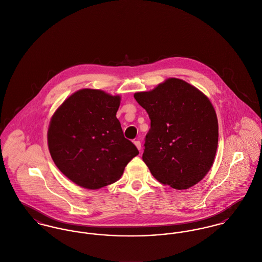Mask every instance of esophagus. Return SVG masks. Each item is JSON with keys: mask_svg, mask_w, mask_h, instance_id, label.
<instances>
[{"mask_svg": "<svg viewBox=\"0 0 262 262\" xmlns=\"http://www.w3.org/2000/svg\"><path fill=\"white\" fill-rule=\"evenodd\" d=\"M134 144H135V146L138 148V150H141V142L140 141H134Z\"/></svg>", "mask_w": 262, "mask_h": 262, "instance_id": "34e87169", "label": "esophagus"}]
</instances>
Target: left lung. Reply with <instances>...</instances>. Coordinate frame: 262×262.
Listing matches in <instances>:
<instances>
[{"label":"left lung","instance_id":"obj_1","mask_svg":"<svg viewBox=\"0 0 262 262\" xmlns=\"http://www.w3.org/2000/svg\"><path fill=\"white\" fill-rule=\"evenodd\" d=\"M134 98L151 120L142 156L151 174L176 190L199 183L212 166L219 141L217 118L209 98L178 78L137 92Z\"/></svg>","mask_w":262,"mask_h":262}]
</instances>
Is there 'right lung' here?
Wrapping results in <instances>:
<instances>
[{
    "label": "right lung",
    "instance_id": "1",
    "mask_svg": "<svg viewBox=\"0 0 262 262\" xmlns=\"http://www.w3.org/2000/svg\"><path fill=\"white\" fill-rule=\"evenodd\" d=\"M119 96L81 89L55 111L48 132L51 156L76 185L96 190L113 184L139 154L116 118Z\"/></svg>",
    "mask_w": 262,
    "mask_h": 262
}]
</instances>
